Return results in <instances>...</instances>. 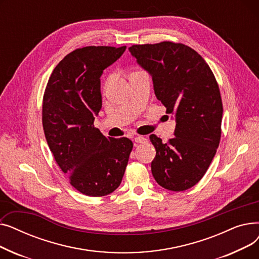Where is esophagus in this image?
<instances>
[{
    "instance_id": "34e87169",
    "label": "esophagus",
    "mask_w": 259,
    "mask_h": 259,
    "mask_svg": "<svg viewBox=\"0 0 259 259\" xmlns=\"http://www.w3.org/2000/svg\"><path fill=\"white\" fill-rule=\"evenodd\" d=\"M146 141H147V139L144 137H135L134 138V142L137 144H142V143H145Z\"/></svg>"
}]
</instances>
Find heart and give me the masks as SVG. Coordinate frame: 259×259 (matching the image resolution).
I'll list each match as a JSON object with an SVG mask.
<instances>
[{
	"instance_id": "1",
	"label": "heart",
	"mask_w": 259,
	"mask_h": 259,
	"mask_svg": "<svg viewBox=\"0 0 259 259\" xmlns=\"http://www.w3.org/2000/svg\"><path fill=\"white\" fill-rule=\"evenodd\" d=\"M109 85H110V79H108V80L106 81V85H105V86H106V87H108Z\"/></svg>"
}]
</instances>
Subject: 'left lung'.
Segmentation results:
<instances>
[{"mask_svg":"<svg viewBox=\"0 0 259 259\" xmlns=\"http://www.w3.org/2000/svg\"><path fill=\"white\" fill-rule=\"evenodd\" d=\"M137 63L151 75L154 93L175 119L173 139L150 141L156 155L151 171L157 184L171 191L196 185L221 141L223 103L209 65L184 44L161 42L129 48Z\"/></svg>","mask_w":259,"mask_h":259,"instance_id":"1","label":"left lung"}]
</instances>
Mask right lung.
<instances>
[{
	"label": "right lung",
	"mask_w": 259,
	"mask_h": 259,
	"mask_svg": "<svg viewBox=\"0 0 259 259\" xmlns=\"http://www.w3.org/2000/svg\"><path fill=\"white\" fill-rule=\"evenodd\" d=\"M126 46H88L70 52L52 71L43 99L47 144L72 187L105 196L120 185L133 148L127 138L107 139L93 122L102 108L101 76Z\"/></svg>",
	"instance_id": "add662e5"
}]
</instances>
